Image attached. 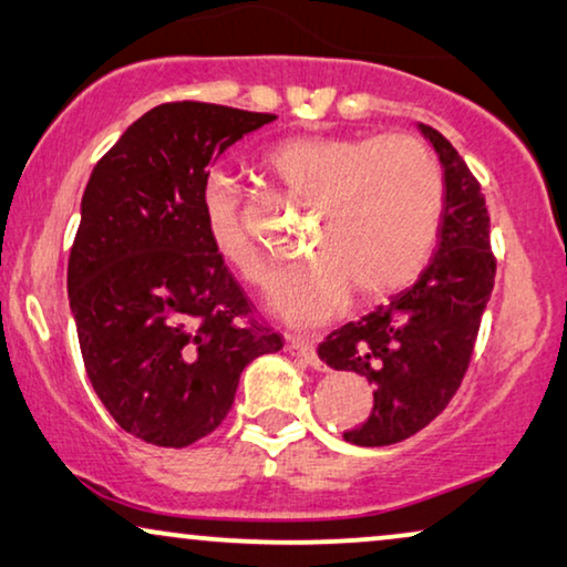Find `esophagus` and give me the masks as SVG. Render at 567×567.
<instances>
[{"instance_id":"34e87169","label":"esophagus","mask_w":567,"mask_h":567,"mask_svg":"<svg viewBox=\"0 0 567 567\" xmlns=\"http://www.w3.org/2000/svg\"><path fill=\"white\" fill-rule=\"evenodd\" d=\"M287 352H290L295 360H300V362H306L310 367H316V370H321V360H318L316 347L310 344L308 339L290 337V339H287Z\"/></svg>"}]
</instances>
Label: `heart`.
I'll return each instance as SVG.
<instances>
[{
    "label": "heart",
    "instance_id": "b5f03b06",
    "mask_svg": "<svg viewBox=\"0 0 567 567\" xmlns=\"http://www.w3.org/2000/svg\"><path fill=\"white\" fill-rule=\"evenodd\" d=\"M287 195L316 207L310 257L275 285L290 323L313 326L344 306L409 287L432 259L444 210L434 151L413 135H298L267 151ZM200 207L215 251L251 285L269 280L267 257L241 218V193L223 172L207 174Z\"/></svg>",
    "mask_w": 567,
    "mask_h": 567
}]
</instances>
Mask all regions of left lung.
<instances>
[{
    "label": "left lung",
    "mask_w": 567,
    "mask_h": 567,
    "mask_svg": "<svg viewBox=\"0 0 567 567\" xmlns=\"http://www.w3.org/2000/svg\"><path fill=\"white\" fill-rule=\"evenodd\" d=\"M419 127L444 166L436 254L409 290L331 331L318 347L326 364L362 374L374 388L370 416L344 432L360 446L409 440L446 409L467 372L496 280L481 182L440 131Z\"/></svg>",
    "instance_id": "obj_1"
}]
</instances>
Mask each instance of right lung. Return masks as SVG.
Masks as SVG:
<instances>
[{"label":"right lung","instance_id":"add662e5","mask_svg":"<svg viewBox=\"0 0 567 567\" xmlns=\"http://www.w3.org/2000/svg\"><path fill=\"white\" fill-rule=\"evenodd\" d=\"M277 115L166 102L100 158L69 254V302L94 393L156 446L203 440L234 405L244 367L282 349L207 236L210 164Z\"/></svg>","mask_w":567,"mask_h":567}]
</instances>
